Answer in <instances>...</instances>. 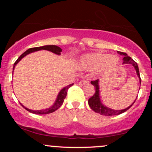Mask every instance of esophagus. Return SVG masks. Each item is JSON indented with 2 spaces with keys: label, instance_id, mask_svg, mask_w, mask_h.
<instances>
[{
  "label": "esophagus",
  "instance_id": "esophagus-1",
  "mask_svg": "<svg viewBox=\"0 0 152 152\" xmlns=\"http://www.w3.org/2000/svg\"><path fill=\"white\" fill-rule=\"evenodd\" d=\"M87 83H88V81L86 79H84V80H81V81L78 83V84L81 85V86H83V85L87 84Z\"/></svg>",
  "mask_w": 152,
  "mask_h": 152
}]
</instances>
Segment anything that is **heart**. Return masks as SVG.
Returning <instances> with one entry per match:
<instances>
[{"mask_svg":"<svg viewBox=\"0 0 152 152\" xmlns=\"http://www.w3.org/2000/svg\"><path fill=\"white\" fill-rule=\"evenodd\" d=\"M118 64V58L114 56L102 53H93L83 55L79 61L81 69L88 71L98 70L100 74L111 72Z\"/></svg>","mask_w":152,"mask_h":152,"instance_id":"1","label":"heart"}]
</instances>
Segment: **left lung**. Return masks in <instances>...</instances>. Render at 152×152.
Wrapping results in <instances>:
<instances>
[{"label":"left lung","mask_w":152,"mask_h":152,"mask_svg":"<svg viewBox=\"0 0 152 152\" xmlns=\"http://www.w3.org/2000/svg\"><path fill=\"white\" fill-rule=\"evenodd\" d=\"M118 53H119L120 55L124 56L123 58V64H132V65L134 66V69H135L136 70V72H137L138 77H139V82H140V84H141L140 74H139V67H138L137 63L134 61L133 59L131 58L130 56H129L126 53L118 51ZM91 84L94 86V88H95V93H94V96H92L88 99V105H89L91 109L93 110V111H94L96 113H99V114H100L101 115H104V116H114V115L121 114L122 113L125 112V111H127V110L129 109L131 106L134 104V102H136V100H137V98H136L135 101H134L133 104L124 109L115 110V109H110V108L107 107V106H104L102 103V102H101L100 94H99V80L97 79L96 80V81H91ZM139 88H140V87H139Z\"/></svg>","instance_id":"left-lung-1"}]
</instances>
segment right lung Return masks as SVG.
Here are the masks:
<instances>
[{
    "label": "right lung",
    "mask_w": 152,
    "mask_h": 152,
    "mask_svg": "<svg viewBox=\"0 0 152 152\" xmlns=\"http://www.w3.org/2000/svg\"><path fill=\"white\" fill-rule=\"evenodd\" d=\"M48 50V51H50V52H52V53L57 54V55H61V52L62 51V49L60 48V47L55 46V45H46V46L29 48V49H28L26 51L24 52L22 55H20V56L19 57V58L17 59L16 61L14 63V65H13V71H14V69H15V66H16V64H18V63L21 60L23 57H25L26 55H28V54L33 53V52H35V51H37V50ZM72 85H74V83H71V84L68 85V86H66L64 87V88H63L60 91V92L58 93V96H57V98H56V99L54 104L51 106H50V107L48 108V109H41V110H31V109H28V108L25 107V106L23 105V104H21V106L24 108V109L27 110V111H28L29 112L33 113V114H50V113H53V111H56V110L58 109V108L62 105L63 103H64V99H65L66 96V94H67L68 89H69V88H70Z\"/></svg>",
    "instance_id": "add662e5"
}]
</instances>
